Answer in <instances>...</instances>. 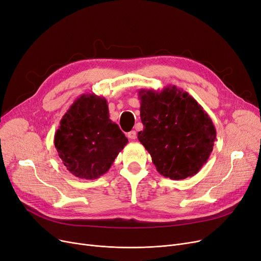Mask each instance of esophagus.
Returning a JSON list of instances; mask_svg holds the SVG:
<instances>
[{
	"mask_svg": "<svg viewBox=\"0 0 261 261\" xmlns=\"http://www.w3.org/2000/svg\"><path fill=\"white\" fill-rule=\"evenodd\" d=\"M127 136H128V138H129L130 140H135V139H136V132H135L134 130H132V131H130V132L127 134Z\"/></svg>",
	"mask_w": 261,
	"mask_h": 261,
	"instance_id": "obj_1",
	"label": "esophagus"
}]
</instances>
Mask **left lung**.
Here are the masks:
<instances>
[{"instance_id": "8db88e82", "label": "left lung", "mask_w": 261, "mask_h": 261, "mask_svg": "<svg viewBox=\"0 0 261 261\" xmlns=\"http://www.w3.org/2000/svg\"><path fill=\"white\" fill-rule=\"evenodd\" d=\"M143 131L138 139L156 170L171 180L199 172L216 141L213 120L187 92L168 86L162 91H139Z\"/></svg>"}]
</instances>
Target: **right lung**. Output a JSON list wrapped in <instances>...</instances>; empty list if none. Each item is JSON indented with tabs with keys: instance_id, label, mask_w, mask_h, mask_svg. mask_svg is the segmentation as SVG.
<instances>
[{
	"instance_id": "1",
	"label": "right lung",
	"mask_w": 261,
	"mask_h": 261,
	"mask_svg": "<svg viewBox=\"0 0 261 261\" xmlns=\"http://www.w3.org/2000/svg\"><path fill=\"white\" fill-rule=\"evenodd\" d=\"M109 116L106 98L89 93L77 98L60 120L55 147L76 177L98 179L127 145L128 139Z\"/></svg>"
}]
</instances>
